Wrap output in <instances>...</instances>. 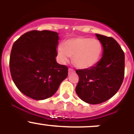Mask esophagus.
<instances>
[{
  "label": "esophagus",
  "instance_id": "obj_1",
  "mask_svg": "<svg viewBox=\"0 0 134 134\" xmlns=\"http://www.w3.org/2000/svg\"><path fill=\"white\" fill-rule=\"evenodd\" d=\"M74 72H75V71H74V70L72 69V68H69V69H68V74H69V75L72 74V73H74Z\"/></svg>",
  "mask_w": 134,
  "mask_h": 134
}]
</instances>
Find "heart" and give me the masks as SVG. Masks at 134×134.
<instances>
[{
	"mask_svg": "<svg viewBox=\"0 0 134 134\" xmlns=\"http://www.w3.org/2000/svg\"><path fill=\"white\" fill-rule=\"evenodd\" d=\"M102 45L99 40L90 37H79L66 40L64 46L58 48V55L63 62L72 57L73 64L80 69L94 66L100 59Z\"/></svg>",
	"mask_w": 134,
	"mask_h": 134,
	"instance_id": "obj_1",
	"label": "heart"
}]
</instances>
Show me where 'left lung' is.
Masks as SVG:
<instances>
[{
	"instance_id": "left-lung-1",
	"label": "left lung",
	"mask_w": 134,
	"mask_h": 134,
	"mask_svg": "<svg viewBox=\"0 0 134 134\" xmlns=\"http://www.w3.org/2000/svg\"><path fill=\"white\" fill-rule=\"evenodd\" d=\"M103 47V54L94 66L76 70L79 80L76 93L89 104H99L111 99L119 91L125 73V54L111 37L95 34Z\"/></svg>"
}]
</instances>
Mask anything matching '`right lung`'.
I'll use <instances>...</instances> for the list:
<instances>
[{"mask_svg": "<svg viewBox=\"0 0 134 134\" xmlns=\"http://www.w3.org/2000/svg\"><path fill=\"white\" fill-rule=\"evenodd\" d=\"M58 34L48 30L28 31L13 45L9 60L11 77L25 95L43 100L58 91L68 76V67L57 63Z\"/></svg>", "mask_w": 134, "mask_h": 134, "instance_id": "obj_1", "label": "right lung"}]
</instances>
